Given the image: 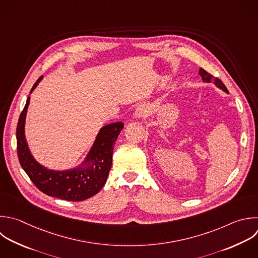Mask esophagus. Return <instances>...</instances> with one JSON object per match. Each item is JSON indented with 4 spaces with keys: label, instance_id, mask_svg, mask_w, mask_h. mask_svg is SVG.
I'll list each match as a JSON object with an SVG mask.
<instances>
[{
    "label": "esophagus",
    "instance_id": "obj_1",
    "mask_svg": "<svg viewBox=\"0 0 258 258\" xmlns=\"http://www.w3.org/2000/svg\"><path fill=\"white\" fill-rule=\"evenodd\" d=\"M150 105L148 103H141L135 110V117L136 118H144L150 111Z\"/></svg>",
    "mask_w": 258,
    "mask_h": 258
}]
</instances>
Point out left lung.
<instances>
[{
	"instance_id": "1",
	"label": "left lung",
	"mask_w": 258,
	"mask_h": 258,
	"mask_svg": "<svg viewBox=\"0 0 258 258\" xmlns=\"http://www.w3.org/2000/svg\"><path fill=\"white\" fill-rule=\"evenodd\" d=\"M199 74H200V76L202 77V80H203L204 82H206V83H211L212 81H215V85H216L218 88H220L221 90H223V91H225L226 93H228L227 88H226L225 85L222 83V81L219 80L218 78L213 77L211 74H209L208 72H206V71L203 70V69H200Z\"/></svg>"
}]
</instances>
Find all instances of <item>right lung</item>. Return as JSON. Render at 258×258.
<instances>
[{
  "mask_svg": "<svg viewBox=\"0 0 258 258\" xmlns=\"http://www.w3.org/2000/svg\"><path fill=\"white\" fill-rule=\"evenodd\" d=\"M41 80L42 77L36 81L30 94ZM29 102L30 97L27 98L26 105L19 117L16 136L20 164L32 182L47 196L72 202L84 201L99 192L109 175L114 145L124 124L116 122L104 126L81 166L63 171L51 170L33 158L25 139V118Z\"/></svg>",
  "mask_w": 258,
  "mask_h": 258,
  "instance_id": "right-lung-1",
  "label": "right lung"
}]
</instances>
